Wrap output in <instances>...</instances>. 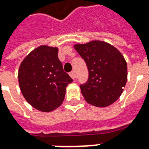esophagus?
<instances>
[{
	"instance_id": "1",
	"label": "esophagus",
	"mask_w": 149,
	"mask_h": 149,
	"mask_svg": "<svg viewBox=\"0 0 149 149\" xmlns=\"http://www.w3.org/2000/svg\"><path fill=\"white\" fill-rule=\"evenodd\" d=\"M69 76H70V77H71L72 78L73 80H75V79H76V77H77V76H76V73H75L73 71L69 73Z\"/></svg>"
}]
</instances>
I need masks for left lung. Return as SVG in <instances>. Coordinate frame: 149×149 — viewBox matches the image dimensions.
Masks as SVG:
<instances>
[{
	"label": "left lung",
	"instance_id": "8db88e82",
	"mask_svg": "<svg viewBox=\"0 0 149 149\" xmlns=\"http://www.w3.org/2000/svg\"><path fill=\"white\" fill-rule=\"evenodd\" d=\"M74 49L85 61L88 80L80 85L86 102L106 107L121 96L127 81V64L118 49L100 40L75 44Z\"/></svg>",
	"mask_w": 149,
	"mask_h": 149
}]
</instances>
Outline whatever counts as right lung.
Masks as SVG:
<instances>
[{
	"label": "right lung",
	"mask_w": 149,
	"mask_h": 149,
	"mask_svg": "<svg viewBox=\"0 0 149 149\" xmlns=\"http://www.w3.org/2000/svg\"><path fill=\"white\" fill-rule=\"evenodd\" d=\"M58 54V47L42 45L31 51L19 68V85L24 99L42 112L59 107L65 100L66 87L72 82L64 72Z\"/></svg>",
	"instance_id": "1"
}]
</instances>
